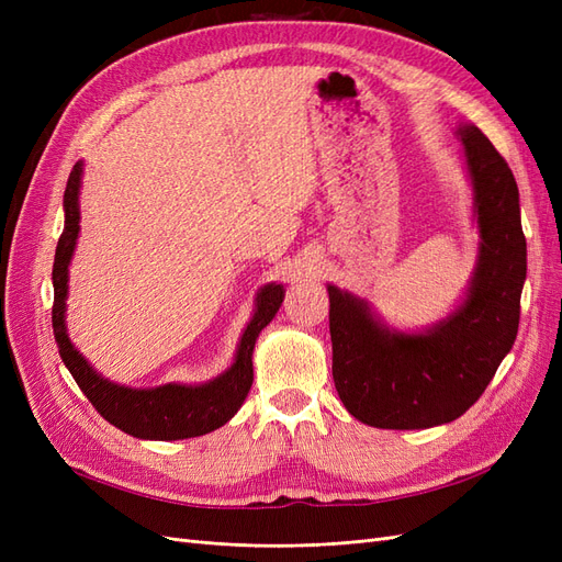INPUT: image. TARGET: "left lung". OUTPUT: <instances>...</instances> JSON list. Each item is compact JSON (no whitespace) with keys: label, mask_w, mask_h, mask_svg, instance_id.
Masks as SVG:
<instances>
[{"label":"left lung","mask_w":562,"mask_h":562,"mask_svg":"<svg viewBox=\"0 0 562 562\" xmlns=\"http://www.w3.org/2000/svg\"><path fill=\"white\" fill-rule=\"evenodd\" d=\"M481 246L464 302L434 328H386L370 304L328 285L333 380L347 411L378 429H429L462 417L512 351L527 246L512 168L473 124L457 128Z\"/></svg>","instance_id":"1"}]
</instances>
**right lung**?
I'll list each match as a JSON object with an SVG mask.
<instances>
[{"mask_svg": "<svg viewBox=\"0 0 562 562\" xmlns=\"http://www.w3.org/2000/svg\"><path fill=\"white\" fill-rule=\"evenodd\" d=\"M81 173L83 164L77 161L65 187V229L58 239L54 260V312H50V321H54V337L65 368L70 370V375L95 411L128 436L145 440H180L220 429L239 413L248 396L252 384L255 339L277 316L285 288L281 283H267L260 288L258 297H255V314L241 335L234 363L215 380L194 386L171 382L155 389H131L105 380L75 349L65 328L67 271H70L67 267H70L79 236Z\"/></svg>", "mask_w": 562, "mask_h": 562, "instance_id": "right-lung-1", "label": "right lung"}]
</instances>
